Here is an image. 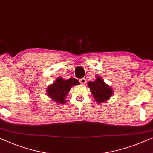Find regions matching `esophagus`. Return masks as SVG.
Here are the masks:
<instances>
[{
    "mask_svg": "<svg viewBox=\"0 0 153 153\" xmlns=\"http://www.w3.org/2000/svg\"><path fill=\"white\" fill-rule=\"evenodd\" d=\"M79 82H80L82 84H86V79L84 78H81V79H79Z\"/></svg>",
    "mask_w": 153,
    "mask_h": 153,
    "instance_id": "34e87169",
    "label": "esophagus"
}]
</instances>
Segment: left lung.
I'll list each match as a JSON object with an SVG mask.
<instances>
[{
    "label": "left lung",
    "instance_id": "1",
    "mask_svg": "<svg viewBox=\"0 0 153 153\" xmlns=\"http://www.w3.org/2000/svg\"><path fill=\"white\" fill-rule=\"evenodd\" d=\"M88 85L95 100L97 103L104 102L113 94L112 88L104 82L100 76H96V79L94 82L90 81L88 83Z\"/></svg>",
    "mask_w": 153,
    "mask_h": 153
}]
</instances>
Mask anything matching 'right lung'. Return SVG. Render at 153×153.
Instances as JSON below:
<instances>
[{
	"label": "right lung",
	"instance_id": "1",
	"mask_svg": "<svg viewBox=\"0 0 153 153\" xmlns=\"http://www.w3.org/2000/svg\"><path fill=\"white\" fill-rule=\"evenodd\" d=\"M79 84V81L75 78H69L65 80L61 77H58L53 84L48 86L47 95L54 102L64 104L66 103V96L69 92L71 88Z\"/></svg>",
	"mask_w": 153,
	"mask_h": 153
}]
</instances>
